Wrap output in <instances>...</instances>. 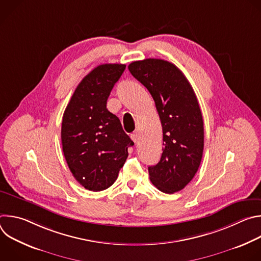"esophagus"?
<instances>
[{
	"mask_svg": "<svg viewBox=\"0 0 261 261\" xmlns=\"http://www.w3.org/2000/svg\"><path fill=\"white\" fill-rule=\"evenodd\" d=\"M131 139L134 141V142H137L139 140V135H138V132L137 131H134L132 134H131Z\"/></svg>",
	"mask_w": 261,
	"mask_h": 261,
	"instance_id": "1",
	"label": "esophagus"
}]
</instances>
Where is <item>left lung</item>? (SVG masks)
I'll return each instance as SVG.
<instances>
[{
  "label": "left lung",
  "instance_id": "obj_1",
  "mask_svg": "<svg viewBox=\"0 0 261 261\" xmlns=\"http://www.w3.org/2000/svg\"><path fill=\"white\" fill-rule=\"evenodd\" d=\"M128 68L151 93L162 124L163 152L160 161L148 167L150 179L164 193L180 191L194 177L203 153V120L196 95L170 62L145 59Z\"/></svg>",
  "mask_w": 261,
  "mask_h": 261
}]
</instances>
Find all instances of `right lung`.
Masks as SVG:
<instances>
[{
  "label": "right lung",
  "mask_w": 261,
  "mask_h": 261,
  "mask_svg": "<svg viewBox=\"0 0 261 261\" xmlns=\"http://www.w3.org/2000/svg\"><path fill=\"white\" fill-rule=\"evenodd\" d=\"M126 65L103 64L86 75L63 116L61 138L70 171L88 190L102 191L118 178L134 144L119 118L106 108L107 99Z\"/></svg>",
  "instance_id": "obj_1"
}]
</instances>
